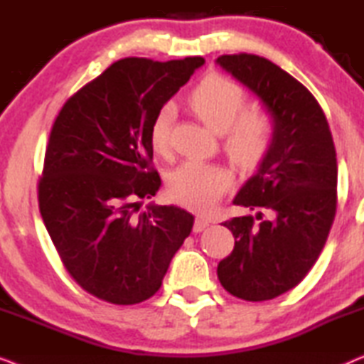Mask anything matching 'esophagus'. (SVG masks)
Listing matches in <instances>:
<instances>
[{
  "mask_svg": "<svg viewBox=\"0 0 364 364\" xmlns=\"http://www.w3.org/2000/svg\"><path fill=\"white\" fill-rule=\"evenodd\" d=\"M208 223H210V220H208V218L202 217V215L197 217L196 222H193V232H202L203 228L208 227Z\"/></svg>",
  "mask_w": 364,
  "mask_h": 364,
  "instance_id": "1",
  "label": "esophagus"
}]
</instances>
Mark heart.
Masks as SVG:
<instances>
[{
	"mask_svg": "<svg viewBox=\"0 0 364 364\" xmlns=\"http://www.w3.org/2000/svg\"><path fill=\"white\" fill-rule=\"evenodd\" d=\"M188 107L215 132L225 136V151L242 168H255L270 151L273 124L265 111L243 109L245 91L220 74L203 77L188 94ZM173 111L164 106L152 119L151 146L166 152L171 137ZM230 183L225 168L197 159L182 162L168 176V193L181 205L193 210H210Z\"/></svg>",
	"mask_w": 364,
	"mask_h": 364,
	"instance_id": "1",
	"label": "heart"
}]
</instances>
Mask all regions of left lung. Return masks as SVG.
<instances>
[{"label":"left lung","mask_w":364,"mask_h":364,"mask_svg":"<svg viewBox=\"0 0 364 364\" xmlns=\"http://www.w3.org/2000/svg\"><path fill=\"white\" fill-rule=\"evenodd\" d=\"M217 64L255 92L273 119L270 151L233 198L267 215L223 222L235 247L217 275L233 296L272 300L295 288L325 247L338 200L335 144L313 94L277 64L247 53L223 54Z\"/></svg>","instance_id":"left-lung-1"}]
</instances>
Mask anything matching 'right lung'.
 <instances>
[{
	"mask_svg": "<svg viewBox=\"0 0 364 364\" xmlns=\"http://www.w3.org/2000/svg\"><path fill=\"white\" fill-rule=\"evenodd\" d=\"M203 58H126L73 94L53 124L39 212L63 265L99 300L136 305L162 285L193 225L176 205L139 210L161 187L152 119Z\"/></svg>",
	"mask_w": 364,
	"mask_h": 364,
	"instance_id": "1",
	"label": "right lung"
}]
</instances>
